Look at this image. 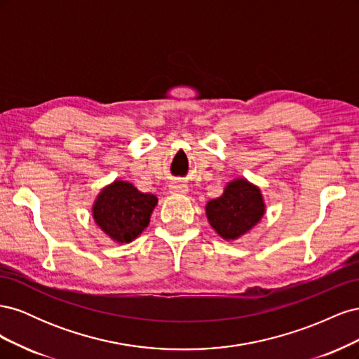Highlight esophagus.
I'll use <instances>...</instances> for the list:
<instances>
[{
    "instance_id": "esophagus-1",
    "label": "esophagus",
    "mask_w": 359,
    "mask_h": 359,
    "mask_svg": "<svg viewBox=\"0 0 359 359\" xmlns=\"http://www.w3.org/2000/svg\"><path fill=\"white\" fill-rule=\"evenodd\" d=\"M169 190L175 194H182L189 190V187H187V184L180 182V181H173V182H170Z\"/></svg>"
}]
</instances>
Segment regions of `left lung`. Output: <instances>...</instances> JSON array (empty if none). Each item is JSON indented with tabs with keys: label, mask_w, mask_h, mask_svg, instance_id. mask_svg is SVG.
Masks as SVG:
<instances>
[{
	"label": "left lung",
	"mask_w": 359,
	"mask_h": 359,
	"mask_svg": "<svg viewBox=\"0 0 359 359\" xmlns=\"http://www.w3.org/2000/svg\"><path fill=\"white\" fill-rule=\"evenodd\" d=\"M265 208L260 189L245 178H236L226 184L220 198L206 203L205 212L219 236L235 241L262 220Z\"/></svg>",
	"instance_id": "1"
}]
</instances>
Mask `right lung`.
I'll use <instances>...</instances> for the list:
<instances>
[{"instance_id": "add662e5", "label": "right lung", "mask_w": 359, "mask_h": 359, "mask_svg": "<svg viewBox=\"0 0 359 359\" xmlns=\"http://www.w3.org/2000/svg\"><path fill=\"white\" fill-rule=\"evenodd\" d=\"M157 202L154 194L139 191L128 181L115 180L94 201L93 219L114 243L127 244L149 224Z\"/></svg>"}]
</instances>
